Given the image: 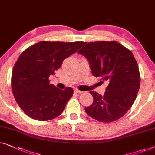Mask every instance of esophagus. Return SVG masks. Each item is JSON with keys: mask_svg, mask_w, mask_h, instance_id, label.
<instances>
[{"mask_svg": "<svg viewBox=\"0 0 155 155\" xmlns=\"http://www.w3.org/2000/svg\"><path fill=\"white\" fill-rule=\"evenodd\" d=\"M74 92H76V93H78V94H81V93H82V92H83V91H79L78 89H74Z\"/></svg>", "mask_w": 155, "mask_h": 155, "instance_id": "34e87169", "label": "esophagus"}]
</instances>
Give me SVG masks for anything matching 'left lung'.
<instances>
[{"label":"left lung","mask_w":155,"mask_h":155,"mask_svg":"<svg viewBox=\"0 0 155 155\" xmlns=\"http://www.w3.org/2000/svg\"><path fill=\"white\" fill-rule=\"evenodd\" d=\"M78 53L89 61L94 77L108 83L104 95L91 91L93 103L86 114L101 122L117 120L128 111L137 98L140 77L131 51L116 41L84 44Z\"/></svg>","instance_id":"8db88e82"}]
</instances>
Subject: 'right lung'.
<instances>
[{
	"mask_svg": "<svg viewBox=\"0 0 155 155\" xmlns=\"http://www.w3.org/2000/svg\"><path fill=\"white\" fill-rule=\"evenodd\" d=\"M84 44L41 41L21 53L14 65L11 85L18 105L28 116L47 121L63 113L73 95V89L57 88L49 84L48 78Z\"/></svg>",
	"mask_w": 155,
	"mask_h": 155,
	"instance_id": "right-lung-1",
	"label": "right lung"
}]
</instances>
